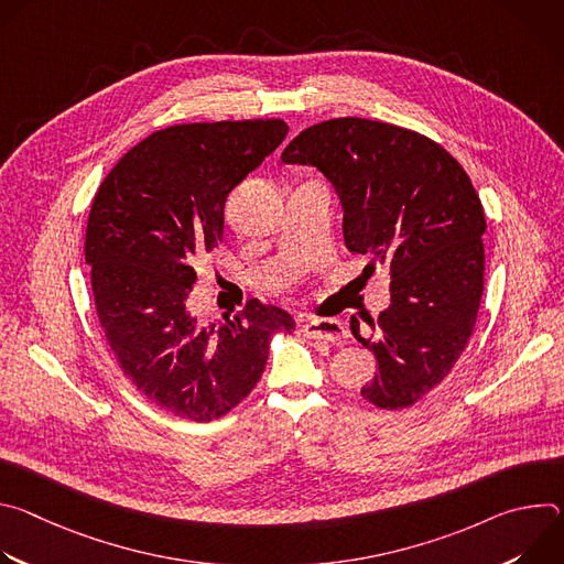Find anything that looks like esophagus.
<instances>
[{"mask_svg": "<svg viewBox=\"0 0 564 564\" xmlns=\"http://www.w3.org/2000/svg\"><path fill=\"white\" fill-rule=\"evenodd\" d=\"M301 333L305 337L326 339L330 344L344 341L348 337V330L344 326V321H339V318H310V321H303Z\"/></svg>", "mask_w": 564, "mask_h": 564, "instance_id": "esophagus-1", "label": "esophagus"}]
</instances>
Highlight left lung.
<instances>
[{
	"label": "left lung",
	"mask_w": 564,
	"mask_h": 564,
	"mask_svg": "<svg viewBox=\"0 0 564 564\" xmlns=\"http://www.w3.org/2000/svg\"><path fill=\"white\" fill-rule=\"evenodd\" d=\"M283 163L312 165L337 189L352 254L383 265L390 305L350 330L377 357L361 397L383 411L413 406L464 352L485 292V209L457 160L435 140L381 120L333 118L303 129Z\"/></svg>",
	"instance_id": "left-lung-1"
}]
</instances>
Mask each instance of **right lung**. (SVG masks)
Instances as JSON below:
<instances>
[{
  "label": "right lung",
  "mask_w": 564,
  "mask_h": 564,
  "mask_svg": "<svg viewBox=\"0 0 564 564\" xmlns=\"http://www.w3.org/2000/svg\"><path fill=\"white\" fill-rule=\"evenodd\" d=\"M288 135L279 118L174 124L131 147L100 183L85 257L105 339L133 388L176 417L212 422L259 383L294 318L252 299L225 324L192 314L194 259L223 240L227 194Z\"/></svg>",
  "instance_id": "obj_1"
}]
</instances>
